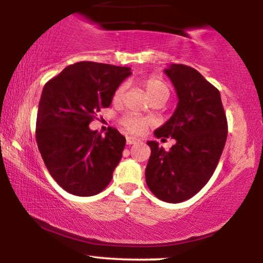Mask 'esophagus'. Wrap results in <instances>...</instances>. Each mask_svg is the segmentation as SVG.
Returning a JSON list of instances; mask_svg holds the SVG:
<instances>
[{
	"label": "esophagus",
	"instance_id": "1",
	"mask_svg": "<svg viewBox=\"0 0 263 263\" xmlns=\"http://www.w3.org/2000/svg\"><path fill=\"white\" fill-rule=\"evenodd\" d=\"M126 142H127V144H135V143H137V142H140V140H137V138L131 137V136H129V137L126 138Z\"/></svg>",
	"mask_w": 263,
	"mask_h": 263
}]
</instances>
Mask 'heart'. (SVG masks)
<instances>
[{"label": "heart", "instance_id": "1", "mask_svg": "<svg viewBox=\"0 0 263 263\" xmlns=\"http://www.w3.org/2000/svg\"><path fill=\"white\" fill-rule=\"evenodd\" d=\"M142 85L144 87V91H146L148 99L155 98V96H165L167 98L170 90L168 86L165 85V83L161 79L156 77H151L148 79H146L142 83ZM123 92V87H119L114 93V101L117 102L120 101ZM121 125L127 129L128 132L135 135H140L144 131L147 127V121L141 117L137 114H127L121 119Z\"/></svg>", "mask_w": 263, "mask_h": 263}]
</instances>
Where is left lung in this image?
<instances>
[{"label":"left lung","mask_w":263,"mask_h":263,"mask_svg":"<svg viewBox=\"0 0 263 263\" xmlns=\"http://www.w3.org/2000/svg\"><path fill=\"white\" fill-rule=\"evenodd\" d=\"M164 73L178 96L174 114L157 128V138L172 137L170 151L148 141L151 157L146 183L157 198L167 203L188 200L209 182L228 137V121L219 90L195 69L172 64Z\"/></svg>","instance_id":"left-lung-1"}]
</instances>
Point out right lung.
<instances>
[{"label":"right lung","instance_id":"obj_1","mask_svg":"<svg viewBox=\"0 0 263 263\" xmlns=\"http://www.w3.org/2000/svg\"><path fill=\"white\" fill-rule=\"evenodd\" d=\"M129 75L127 66L79 62L43 87L35 140L50 176L70 194L91 197L112 179L126 138L114 127L102 137L89 123L110 106L115 91Z\"/></svg>","mask_w":263,"mask_h":263}]
</instances>
